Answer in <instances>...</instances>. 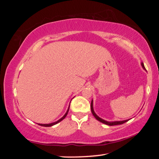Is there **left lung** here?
I'll return each instance as SVG.
<instances>
[{
	"mask_svg": "<svg viewBox=\"0 0 159 159\" xmlns=\"http://www.w3.org/2000/svg\"><path fill=\"white\" fill-rule=\"evenodd\" d=\"M142 67H143L144 69H145V67L144 66V64L142 63ZM90 108H91V111H92L93 114L94 116H95V118H96L97 120H99V121H100L102 123H104V124L106 125H120V124H123V123H124L125 122H127L128 120H121V121H114V122H109V121H106V120H104L103 119H102L101 118H99V116H97V114L95 113V111H94L93 110V100L92 102H91V104H90Z\"/></svg>",
	"mask_w": 159,
	"mask_h": 159,
	"instance_id": "left-lung-1",
	"label": "left lung"
}]
</instances>
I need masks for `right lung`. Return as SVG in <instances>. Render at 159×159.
<instances>
[{
  "instance_id": "obj_1",
  "label": "right lung",
  "mask_w": 159,
  "mask_h": 159,
  "mask_svg": "<svg viewBox=\"0 0 159 159\" xmlns=\"http://www.w3.org/2000/svg\"><path fill=\"white\" fill-rule=\"evenodd\" d=\"M70 107V106H69ZM69 109H68V110H67V111H66V113L65 114H64V116L62 117V118H61L60 120H58L57 121H56V122H54V123H49V124H39V125H41V126H44V127H50V126H52V125H55V124H57V123H58L59 122H60V121H61V120H62L64 118H65L66 116V115H67V114H68V112H69Z\"/></svg>"
}]
</instances>
